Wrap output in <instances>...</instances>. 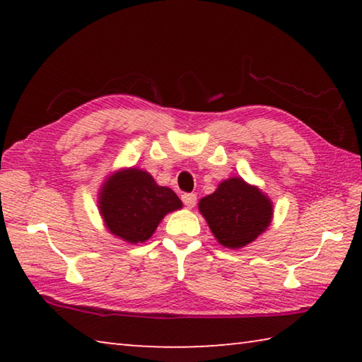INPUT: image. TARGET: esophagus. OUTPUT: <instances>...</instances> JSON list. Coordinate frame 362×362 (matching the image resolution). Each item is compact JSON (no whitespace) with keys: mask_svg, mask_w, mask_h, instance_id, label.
<instances>
[{"mask_svg":"<svg viewBox=\"0 0 362 362\" xmlns=\"http://www.w3.org/2000/svg\"><path fill=\"white\" fill-rule=\"evenodd\" d=\"M182 201H183V204L188 207V209H193L196 204V194H193V193L182 194Z\"/></svg>","mask_w":362,"mask_h":362,"instance_id":"34e87169","label":"esophagus"}]
</instances>
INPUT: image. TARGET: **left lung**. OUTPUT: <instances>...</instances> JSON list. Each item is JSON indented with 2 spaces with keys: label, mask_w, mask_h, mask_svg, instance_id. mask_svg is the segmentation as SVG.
<instances>
[{
  "label": "left lung",
  "mask_w": 362,
  "mask_h": 362,
  "mask_svg": "<svg viewBox=\"0 0 362 362\" xmlns=\"http://www.w3.org/2000/svg\"><path fill=\"white\" fill-rule=\"evenodd\" d=\"M198 209L218 244L228 249L247 246L268 230L273 201L241 177L222 180L212 194L199 199Z\"/></svg>",
  "instance_id": "8db88e82"
}]
</instances>
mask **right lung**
<instances>
[{"mask_svg":"<svg viewBox=\"0 0 362 362\" xmlns=\"http://www.w3.org/2000/svg\"><path fill=\"white\" fill-rule=\"evenodd\" d=\"M169 187L136 166L115 170L99 188L97 207L107 230L127 244L148 241L168 214L182 209Z\"/></svg>","mask_w":362,"mask_h":362,"instance_id":"1","label":"right lung"}]
</instances>
